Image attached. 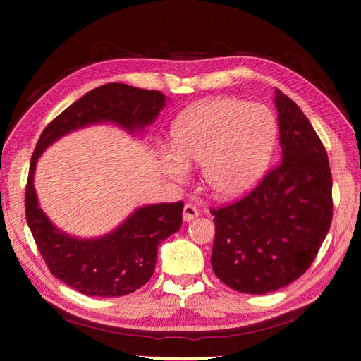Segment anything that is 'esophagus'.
I'll list each match as a JSON object with an SVG mask.
<instances>
[{"instance_id":"obj_1","label":"esophagus","mask_w":361,"mask_h":361,"mask_svg":"<svg viewBox=\"0 0 361 361\" xmlns=\"http://www.w3.org/2000/svg\"><path fill=\"white\" fill-rule=\"evenodd\" d=\"M199 216V209L194 204H186L185 209H183V219L185 221H192L194 218Z\"/></svg>"}]
</instances>
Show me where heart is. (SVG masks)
<instances>
[{
	"label": "heart",
	"instance_id": "b5f03b06",
	"mask_svg": "<svg viewBox=\"0 0 361 361\" xmlns=\"http://www.w3.org/2000/svg\"><path fill=\"white\" fill-rule=\"evenodd\" d=\"M276 138V121L261 105L235 99H212L188 109L176 121L173 148L164 161L175 176L188 164H204L207 188L221 199L252 191L264 173Z\"/></svg>",
	"mask_w": 361,
	"mask_h": 361
}]
</instances>
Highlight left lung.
<instances>
[{
	"mask_svg": "<svg viewBox=\"0 0 361 361\" xmlns=\"http://www.w3.org/2000/svg\"><path fill=\"white\" fill-rule=\"evenodd\" d=\"M282 161L235 202L210 209L212 267L229 288L266 295L312 264L333 219L328 154L312 124L276 89Z\"/></svg>",
	"mask_w": 361,
	"mask_h": 361,
	"instance_id": "8db88e82",
	"label": "left lung"
}]
</instances>
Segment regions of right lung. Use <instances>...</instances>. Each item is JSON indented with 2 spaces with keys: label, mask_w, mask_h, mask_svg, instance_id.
<instances>
[{
  "label": "right lung",
  "mask_w": 361,
  "mask_h": 361,
  "mask_svg": "<svg viewBox=\"0 0 361 361\" xmlns=\"http://www.w3.org/2000/svg\"><path fill=\"white\" fill-rule=\"evenodd\" d=\"M164 105L166 97L159 90L103 84L49 122L35 146L25 188L28 228L52 276L85 296H126L148 282L154 274L159 243L181 228L185 204L180 200L142 207L102 239H73L54 228L38 207L33 188L36 161L59 137L85 124L114 121L127 130L143 129Z\"/></svg>",
  "instance_id": "add662e5"
}]
</instances>
